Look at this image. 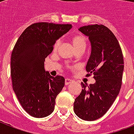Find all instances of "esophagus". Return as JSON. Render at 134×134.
Instances as JSON below:
<instances>
[{
	"label": "esophagus",
	"instance_id": "obj_1",
	"mask_svg": "<svg viewBox=\"0 0 134 134\" xmlns=\"http://www.w3.org/2000/svg\"><path fill=\"white\" fill-rule=\"evenodd\" d=\"M71 82H72V81H71V79H65V84L66 85V86H67V85H69V83H71Z\"/></svg>",
	"mask_w": 134,
	"mask_h": 134
}]
</instances>
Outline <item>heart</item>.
I'll list each match as a JSON object with an SVG mask.
<instances>
[{"label": "heart", "instance_id": "b5f03b06", "mask_svg": "<svg viewBox=\"0 0 134 134\" xmlns=\"http://www.w3.org/2000/svg\"><path fill=\"white\" fill-rule=\"evenodd\" d=\"M71 43L75 51H84L87 45L86 38L82 35H77L74 36L71 39ZM60 44V41H56V42L55 43L54 46H53V51H55L58 50Z\"/></svg>", "mask_w": 134, "mask_h": 134}]
</instances>
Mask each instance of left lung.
Wrapping results in <instances>:
<instances>
[{
  "instance_id": "1",
  "label": "left lung",
  "mask_w": 134,
  "mask_h": 134,
  "mask_svg": "<svg viewBox=\"0 0 134 134\" xmlns=\"http://www.w3.org/2000/svg\"><path fill=\"white\" fill-rule=\"evenodd\" d=\"M88 37L91 53L86 65L95 83H81V92L74 103V111L79 118L93 121L102 117L119 94L122 86L124 60L114 34L103 25H89L79 28Z\"/></svg>"
}]
</instances>
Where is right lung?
I'll list each match as a JSON object with an SVG mask.
<instances>
[{
  "label": "right lung",
  "instance_id": "add662e5",
  "mask_svg": "<svg viewBox=\"0 0 134 134\" xmlns=\"http://www.w3.org/2000/svg\"><path fill=\"white\" fill-rule=\"evenodd\" d=\"M71 24L41 22L28 26L16 41L11 55L12 87L28 114L42 118L54 110L55 99L65 79L53 77L44 69L45 58L55 43L71 28Z\"/></svg>",
  "mask_w": 134,
  "mask_h": 134
}]
</instances>
